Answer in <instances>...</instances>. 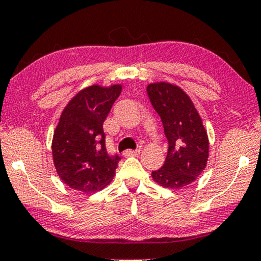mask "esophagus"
<instances>
[{"instance_id":"obj_1","label":"esophagus","mask_w":261,"mask_h":261,"mask_svg":"<svg viewBox=\"0 0 261 261\" xmlns=\"http://www.w3.org/2000/svg\"><path fill=\"white\" fill-rule=\"evenodd\" d=\"M140 153V148H138V150H126L123 152V155L124 157H129V155H138Z\"/></svg>"}]
</instances>
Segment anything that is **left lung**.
Segmentation results:
<instances>
[{"mask_svg":"<svg viewBox=\"0 0 261 261\" xmlns=\"http://www.w3.org/2000/svg\"><path fill=\"white\" fill-rule=\"evenodd\" d=\"M146 91L169 144L163 167L152 171V178L167 188L191 185L204 171L208 158V138L200 115L178 86L155 83Z\"/></svg>","mask_w":261,"mask_h":261,"instance_id":"obj_1","label":"left lung"}]
</instances>
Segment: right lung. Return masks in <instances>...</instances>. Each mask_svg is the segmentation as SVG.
<instances>
[{
	"label": "right lung",
	"mask_w": 261,
	"mask_h": 261,
	"mask_svg": "<svg viewBox=\"0 0 261 261\" xmlns=\"http://www.w3.org/2000/svg\"><path fill=\"white\" fill-rule=\"evenodd\" d=\"M121 90V85L86 87L61 114L51 148L57 174L68 187L92 193L113 180L121 157L108 153L103 123Z\"/></svg>",
	"instance_id": "obj_1"
}]
</instances>
